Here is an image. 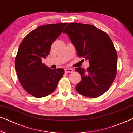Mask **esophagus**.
Masks as SVG:
<instances>
[{
	"instance_id": "1",
	"label": "esophagus",
	"mask_w": 133,
	"mask_h": 133,
	"mask_svg": "<svg viewBox=\"0 0 133 133\" xmlns=\"http://www.w3.org/2000/svg\"><path fill=\"white\" fill-rule=\"evenodd\" d=\"M73 71H74V70L72 69L67 68L65 69V73H66V74H67V73H72Z\"/></svg>"
}]
</instances>
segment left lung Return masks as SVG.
Instances as JSON below:
<instances>
[{"label": "left lung", "instance_id": "obj_1", "mask_svg": "<svg viewBox=\"0 0 133 133\" xmlns=\"http://www.w3.org/2000/svg\"><path fill=\"white\" fill-rule=\"evenodd\" d=\"M79 57L88 59L90 66L85 70L77 67L81 80L76 87L78 93L95 98L109 89L117 74V54L108 34L88 24L70 23L65 28Z\"/></svg>", "mask_w": 133, "mask_h": 133}]
</instances>
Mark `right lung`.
<instances>
[{
  "label": "right lung",
  "instance_id": "1",
  "mask_svg": "<svg viewBox=\"0 0 133 133\" xmlns=\"http://www.w3.org/2000/svg\"><path fill=\"white\" fill-rule=\"evenodd\" d=\"M67 23L41 26L28 34L20 43L15 68L20 84L35 98H43L55 90L64 70L52 69L42 62L50 53L53 42Z\"/></svg>",
  "mask_w": 133,
  "mask_h": 133
}]
</instances>
